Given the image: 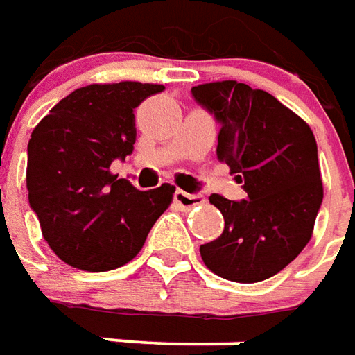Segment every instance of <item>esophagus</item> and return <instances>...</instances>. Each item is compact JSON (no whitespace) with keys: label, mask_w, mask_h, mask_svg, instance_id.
<instances>
[{"label":"esophagus","mask_w":355,"mask_h":355,"mask_svg":"<svg viewBox=\"0 0 355 355\" xmlns=\"http://www.w3.org/2000/svg\"><path fill=\"white\" fill-rule=\"evenodd\" d=\"M175 202L182 209H192V207H196V205H200L203 202V198L200 194H188L184 190H177L175 192Z\"/></svg>","instance_id":"esophagus-1"}]
</instances>
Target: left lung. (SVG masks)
Listing matches in <instances>:
<instances>
[{"mask_svg":"<svg viewBox=\"0 0 355 355\" xmlns=\"http://www.w3.org/2000/svg\"><path fill=\"white\" fill-rule=\"evenodd\" d=\"M192 96L217 119V157L248 194L242 202L209 196L225 229L200 246L203 263L227 281H265L294 261L313 232L323 202L315 136L269 92L248 84H200Z\"/></svg>","mask_w":355,"mask_h":355,"instance_id":"8db88e82","label":"left lung"}]
</instances>
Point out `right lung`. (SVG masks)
I'll use <instances>...</instances> for the list:
<instances>
[{
    "label": "right lung",
    "mask_w": 355,
    "mask_h": 355,
    "mask_svg": "<svg viewBox=\"0 0 355 355\" xmlns=\"http://www.w3.org/2000/svg\"><path fill=\"white\" fill-rule=\"evenodd\" d=\"M161 84H90L42 119L28 140L26 188L42 234L80 271H111L142 250L175 186L142 192L109 167L135 150V109Z\"/></svg>",
    "instance_id": "1"
}]
</instances>
